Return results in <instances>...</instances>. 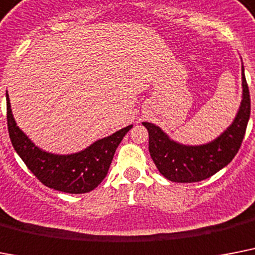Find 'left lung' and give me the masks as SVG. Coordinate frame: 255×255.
I'll use <instances>...</instances> for the list:
<instances>
[{"mask_svg": "<svg viewBox=\"0 0 255 255\" xmlns=\"http://www.w3.org/2000/svg\"><path fill=\"white\" fill-rule=\"evenodd\" d=\"M250 118V94L242 65V101L235 121L214 141L183 145L171 140L156 124L144 122L149 133V153L163 177L171 182L191 183L212 177L239 152Z\"/></svg>", "mask_w": 255, "mask_h": 255, "instance_id": "obj_1", "label": "left lung"}]
</instances>
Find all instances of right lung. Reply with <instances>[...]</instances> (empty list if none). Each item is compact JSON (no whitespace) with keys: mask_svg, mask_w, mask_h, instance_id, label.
<instances>
[{"mask_svg":"<svg viewBox=\"0 0 255 255\" xmlns=\"http://www.w3.org/2000/svg\"><path fill=\"white\" fill-rule=\"evenodd\" d=\"M7 129L15 152L31 173L44 186L68 194H85L94 190L107 175L115 150L132 126L97 140L73 154H53L36 146L16 126L6 94Z\"/></svg>","mask_w":255,"mask_h":255,"instance_id":"add662e5","label":"right lung"}]
</instances>
